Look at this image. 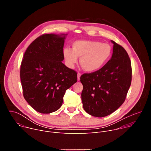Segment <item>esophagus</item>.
I'll list each match as a JSON object with an SVG mask.
<instances>
[{"label":"esophagus","mask_w":151,"mask_h":151,"mask_svg":"<svg viewBox=\"0 0 151 151\" xmlns=\"http://www.w3.org/2000/svg\"><path fill=\"white\" fill-rule=\"evenodd\" d=\"M81 73H78V81H79L80 80V77H81Z\"/></svg>","instance_id":"obj_1"}]
</instances>
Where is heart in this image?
<instances>
[{"mask_svg":"<svg viewBox=\"0 0 151 151\" xmlns=\"http://www.w3.org/2000/svg\"><path fill=\"white\" fill-rule=\"evenodd\" d=\"M63 55L68 66L73 68L80 58L82 68L87 72L99 70L108 62L112 55V48L108 43L96 40H76L72 44V49L65 48Z\"/></svg>","mask_w":151,"mask_h":151,"instance_id":"obj_1","label":"heart"}]
</instances>
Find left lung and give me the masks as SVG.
I'll return each mask as SVG.
<instances>
[{"mask_svg":"<svg viewBox=\"0 0 151 151\" xmlns=\"http://www.w3.org/2000/svg\"><path fill=\"white\" fill-rule=\"evenodd\" d=\"M111 60L96 72L84 73L80 81L81 94L86 112L104 117L115 112L124 102L132 82L131 61L125 50L113 40Z\"/></svg>","mask_w":151,"mask_h":151,"instance_id":"8db88e82","label":"left lung"}]
</instances>
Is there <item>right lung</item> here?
<instances>
[{
	"label": "right lung",
	"instance_id": "add662e5",
	"mask_svg": "<svg viewBox=\"0 0 151 151\" xmlns=\"http://www.w3.org/2000/svg\"><path fill=\"white\" fill-rule=\"evenodd\" d=\"M67 35L44 34L27 48L20 66L23 96L37 112L50 114L61 106L77 73L61 62Z\"/></svg>",
	"mask_w": 151,
	"mask_h": 151
}]
</instances>
